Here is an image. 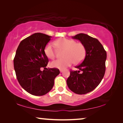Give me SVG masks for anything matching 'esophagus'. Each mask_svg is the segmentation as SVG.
I'll use <instances>...</instances> for the list:
<instances>
[{"label": "esophagus", "instance_id": "obj_1", "mask_svg": "<svg viewBox=\"0 0 123 123\" xmlns=\"http://www.w3.org/2000/svg\"><path fill=\"white\" fill-rule=\"evenodd\" d=\"M60 73H62L63 72V70H62V69H60Z\"/></svg>", "mask_w": 123, "mask_h": 123}]
</instances>
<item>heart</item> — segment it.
<instances>
[{
    "label": "heart",
    "instance_id": "1",
    "mask_svg": "<svg viewBox=\"0 0 123 123\" xmlns=\"http://www.w3.org/2000/svg\"><path fill=\"white\" fill-rule=\"evenodd\" d=\"M54 44L59 48L64 49L63 59H57L52 61L50 66L53 68L60 69H65L74 63H79L81 62L86 55V49L84 44L81 43H76L75 41L71 39L61 38L54 42ZM44 52L45 55L50 59L55 57V53L53 45L48 43L45 46Z\"/></svg>",
    "mask_w": 123,
    "mask_h": 123
}]
</instances>
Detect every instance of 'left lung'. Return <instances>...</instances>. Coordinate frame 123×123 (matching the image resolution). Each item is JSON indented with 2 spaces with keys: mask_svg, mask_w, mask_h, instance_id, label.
I'll list each match as a JSON object with an SVG mask.
<instances>
[{
  "mask_svg": "<svg viewBox=\"0 0 123 123\" xmlns=\"http://www.w3.org/2000/svg\"><path fill=\"white\" fill-rule=\"evenodd\" d=\"M72 37L84 44L86 56L84 61L75 67L79 70L70 71L67 84L74 93L85 94L94 90L101 81L105 73L106 52L97 39L88 35L81 33ZM80 71L82 74L80 73Z\"/></svg>",
  "mask_w": 123,
  "mask_h": 123,
  "instance_id": "1",
  "label": "left lung"
}]
</instances>
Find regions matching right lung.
Returning <instances> with one entry per match:
<instances>
[{"label":"right lung","mask_w":123,"mask_h":123,"mask_svg":"<svg viewBox=\"0 0 123 123\" xmlns=\"http://www.w3.org/2000/svg\"><path fill=\"white\" fill-rule=\"evenodd\" d=\"M51 37L42 33L26 37L20 42L13 60L20 85L27 92L36 96L48 93L54 86L55 78L60 74L57 68H45L49 60L44 50ZM42 68L45 69L43 71L40 69Z\"/></svg>","instance_id":"obj_1"}]
</instances>
